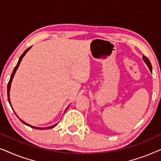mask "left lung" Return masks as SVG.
I'll return each mask as SVG.
<instances>
[{
    "mask_svg": "<svg viewBox=\"0 0 161 161\" xmlns=\"http://www.w3.org/2000/svg\"><path fill=\"white\" fill-rule=\"evenodd\" d=\"M143 59H144V62L146 63L147 64V66H148V67H149V70H150V71H152V65H151V63H150V61H149V60L148 59V58H147V56H143Z\"/></svg>",
    "mask_w": 161,
    "mask_h": 161,
    "instance_id": "obj_1",
    "label": "left lung"
}]
</instances>
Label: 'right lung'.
<instances>
[{
  "mask_svg": "<svg viewBox=\"0 0 161 161\" xmlns=\"http://www.w3.org/2000/svg\"><path fill=\"white\" fill-rule=\"evenodd\" d=\"M31 47V46L30 47L27 48V49H26V50H25V52H24L21 55V56L19 57V61H18V62H17V64L16 67H14V70H13V72H12V75H11V77H10V80H9V81H8V86H7V96H8V103H9L10 105H11V103H10V99H9V91H10V86H11V83H12V78H13V77H14V75L15 72H16V70L17 69V68H18V67H19V63L21 62V61H22V59H23V56H25L26 53H27V52L28 51V50H29V49H30ZM11 107H12V106H11ZM67 109H66V110H67ZM19 120H20L21 122L23 123V124H25V125H28V126H29V127H32V128L38 129V130H45V129H50V128H53V127H54L55 126H56V125H57V124H56V125H53V126H51V127H36L31 126V125H30L27 124V123H25V122H23V121L22 120V119H19Z\"/></svg>",
  "mask_w": 161,
  "mask_h": 161,
  "instance_id": "add662e5",
  "label": "right lung"
}]
</instances>
